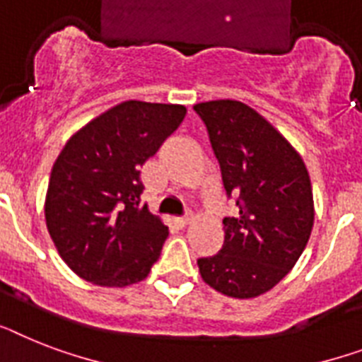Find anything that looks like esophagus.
<instances>
[{"instance_id": "34e87169", "label": "esophagus", "mask_w": 362, "mask_h": 362, "mask_svg": "<svg viewBox=\"0 0 362 362\" xmlns=\"http://www.w3.org/2000/svg\"><path fill=\"white\" fill-rule=\"evenodd\" d=\"M191 221H193V216H191V214H186L184 217H178V219H176V225H178V227H186Z\"/></svg>"}]
</instances>
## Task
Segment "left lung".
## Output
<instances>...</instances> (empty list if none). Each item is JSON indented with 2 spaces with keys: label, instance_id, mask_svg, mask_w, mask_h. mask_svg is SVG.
<instances>
[{
  "label": "left lung",
  "instance_id": "obj_1",
  "mask_svg": "<svg viewBox=\"0 0 362 362\" xmlns=\"http://www.w3.org/2000/svg\"><path fill=\"white\" fill-rule=\"evenodd\" d=\"M206 126L223 186L240 214L225 217V242L199 272L214 290L257 298L284 279L307 245L314 223L310 178L293 146L262 115L236 100L193 105Z\"/></svg>",
  "mask_w": 362,
  "mask_h": 362
}]
</instances>
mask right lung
Segmentation results:
<instances>
[{
  "instance_id": "right-lung-1",
  "label": "right lung",
  "mask_w": 362,
  "mask_h": 362,
  "mask_svg": "<svg viewBox=\"0 0 362 362\" xmlns=\"http://www.w3.org/2000/svg\"><path fill=\"white\" fill-rule=\"evenodd\" d=\"M186 107L128 100L74 134L55 160L44 216L64 262L100 286L148 275L169 228L141 202L139 169L180 126Z\"/></svg>"
}]
</instances>
